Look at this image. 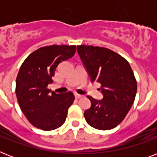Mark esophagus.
I'll return each instance as SVG.
<instances>
[{"instance_id": "esophagus-1", "label": "esophagus", "mask_w": 157, "mask_h": 157, "mask_svg": "<svg viewBox=\"0 0 157 157\" xmlns=\"http://www.w3.org/2000/svg\"><path fill=\"white\" fill-rule=\"evenodd\" d=\"M75 98H77V99H78V98H82V95H81V94H75Z\"/></svg>"}]
</instances>
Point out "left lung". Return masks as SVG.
<instances>
[{"mask_svg": "<svg viewBox=\"0 0 157 157\" xmlns=\"http://www.w3.org/2000/svg\"><path fill=\"white\" fill-rule=\"evenodd\" d=\"M77 52L90 77L101 85L102 100L87 96L91 107L84 112L86 122L101 130L117 127L134 103L137 81L126 59L104 47L78 45Z\"/></svg>", "mask_w": 157, "mask_h": 157, "instance_id": "8db88e82", "label": "left lung"}]
</instances>
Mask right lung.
Returning <instances> with one entry per match:
<instances>
[{
	"mask_svg": "<svg viewBox=\"0 0 157 157\" xmlns=\"http://www.w3.org/2000/svg\"><path fill=\"white\" fill-rule=\"evenodd\" d=\"M76 45H53L35 50L21 65L16 78L18 104L33 126L53 130L63 124L74 94H56L47 86L53 82L54 71L61 62L71 59Z\"/></svg>",
	"mask_w": 157,
	"mask_h": 157,
	"instance_id": "add662e5",
	"label": "right lung"
}]
</instances>
